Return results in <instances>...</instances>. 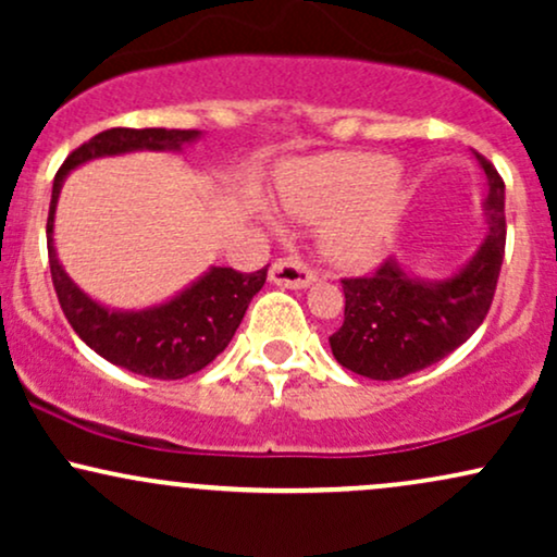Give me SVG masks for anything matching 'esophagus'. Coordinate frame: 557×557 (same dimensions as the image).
Wrapping results in <instances>:
<instances>
[{"instance_id": "obj_1", "label": "esophagus", "mask_w": 557, "mask_h": 557, "mask_svg": "<svg viewBox=\"0 0 557 557\" xmlns=\"http://www.w3.org/2000/svg\"><path fill=\"white\" fill-rule=\"evenodd\" d=\"M270 283L280 287H293V290H304L314 283V274L309 267L300 264L298 259H280L270 267Z\"/></svg>"}]
</instances>
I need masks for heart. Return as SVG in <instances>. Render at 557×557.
I'll list each match as a JSON object with an SVG mask.
<instances>
[{"label":"heart","mask_w":557,"mask_h":557,"mask_svg":"<svg viewBox=\"0 0 557 557\" xmlns=\"http://www.w3.org/2000/svg\"><path fill=\"white\" fill-rule=\"evenodd\" d=\"M398 164L385 154H322L287 164L277 201L298 222L322 225L319 251L337 270H367L387 251L398 222ZM259 216L272 225L267 209Z\"/></svg>","instance_id":"heart-1"}]
</instances>
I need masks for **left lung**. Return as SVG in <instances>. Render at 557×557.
Returning <instances> with one entry per match:
<instances>
[{
	"label": "left lung",
	"mask_w": 557,
	"mask_h": 557,
	"mask_svg": "<svg viewBox=\"0 0 557 557\" xmlns=\"http://www.w3.org/2000/svg\"><path fill=\"white\" fill-rule=\"evenodd\" d=\"M484 235L466 264L445 277H421L389 259L372 277L343 280L345 319L330 337L332 356L369 380L421 372L474 335L487 317L505 253V185L484 157Z\"/></svg>",
	"instance_id": "left-lung-1"
}]
</instances>
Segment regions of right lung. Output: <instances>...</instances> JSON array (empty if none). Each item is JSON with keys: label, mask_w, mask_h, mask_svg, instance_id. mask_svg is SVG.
I'll return each mask as SVG.
<instances>
[{"label": "right lung", "mask_w": 557, "mask_h": 557, "mask_svg": "<svg viewBox=\"0 0 557 557\" xmlns=\"http://www.w3.org/2000/svg\"><path fill=\"white\" fill-rule=\"evenodd\" d=\"M201 131H168V127H112L78 146L57 172L52 203L47 220V246L52 283L67 322L88 348L101 359L127 372L154 380H183L212 363L243 322L248 304L264 287L267 267L243 274L230 267H209L201 277L181 293L146 306V309H114L88 296L65 272L54 246V214L62 185L81 164L101 157H123L133 151H183L196 144Z\"/></svg>", "instance_id": "1"}]
</instances>
